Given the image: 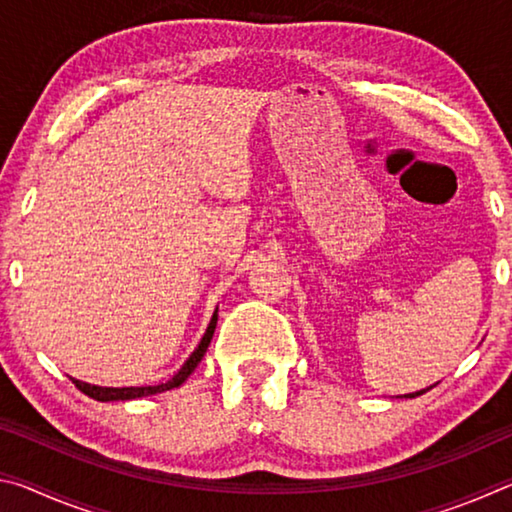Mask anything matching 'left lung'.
I'll return each mask as SVG.
<instances>
[{
    "mask_svg": "<svg viewBox=\"0 0 512 512\" xmlns=\"http://www.w3.org/2000/svg\"><path fill=\"white\" fill-rule=\"evenodd\" d=\"M429 388H433V386H429ZM429 388H424V391H418V393H411V395H404V397H418V395H422V393H427Z\"/></svg>",
    "mask_w": 512,
    "mask_h": 512,
    "instance_id": "8db88e82",
    "label": "left lung"
}]
</instances>
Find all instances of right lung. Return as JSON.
I'll list each match as a JSON object with an SVG mask.
<instances>
[{
    "instance_id": "obj_1",
    "label": "right lung",
    "mask_w": 512,
    "mask_h": 512,
    "mask_svg": "<svg viewBox=\"0 0 512 512\" xmlns=\"http://www.w3.org/2000/svg\"><path fill=\"white\" fill-rule=\"evenodd\" d=\"M216 318H219V314L214 311V316L210 320V327H207V332L203 336V341L198 343V348L194 350L192 357L187 359V363L183 368L178 370V375H173L167 384H160V386H140V388H103V386H90L85 384V381H79V379H72V384L79 388L81 393H85L88 397H92V400L97 402H124V400H135V397H146V395H155V393H164V391H171V388H178L183 381L192 375L194 368L201 363V359L205 357L207 352V345H210L212 336H214V329H216Z\"/></svg>"
}]
</instances>
